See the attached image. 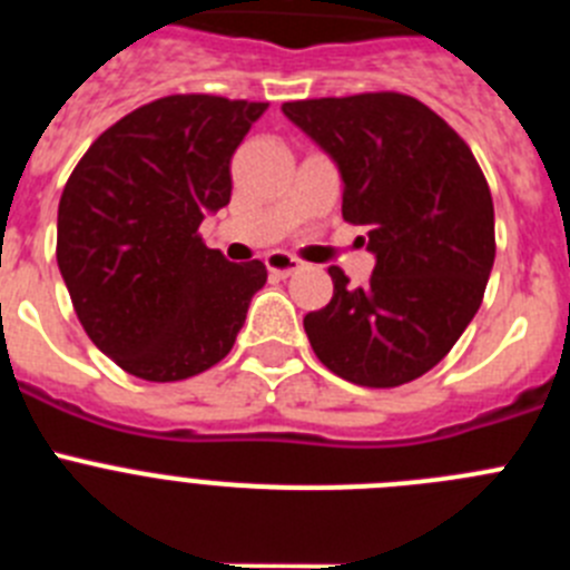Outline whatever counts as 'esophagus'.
I'll use <instances>...</instances> for the list:
<instances>
[{"label": "esophagus", "mask_w": 570, "mask_h": 570, "mask_svg": "<svg viewBox=\"0 0 570 570\" xmlns=\"http://www.w3.org/2000/svg\"><path fill=\"white\" fill-rule=\"evenodd\" d=\"M265 265H268L271 274L276 276H291L294 271L302 268V262L296 259V256L285 254V250H271V254L265 256Z\"/></svg>", "instance_id": "34e87169"}]
</instances>
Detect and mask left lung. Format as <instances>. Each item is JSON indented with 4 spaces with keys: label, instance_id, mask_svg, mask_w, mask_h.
<instances>
[{
    "label": "left lung",
    "instance_id": "8db88e82",
    "mask_svg": "<svg viewBox=\"0 0 570 570\" xmlns=\"http://www.w3.org/2000/svg\"><path fill=\"white\" fill-rule=\"evenodd\" d=\"M282 114L340 168L342 216L376 256L354 288L305 316L314 354L342 380L396 387L428 374L480 311L493 268V203L482 168L420 99L380 90L285 102Z\"/></svg>",
    "mask_w": 570,
    "mask_h": 570
}]
</instances>
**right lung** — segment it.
<instances>
[{
    "label": "right lung",
    "instance_id": "obj_1",
    "mask_svg": "<svg viewBox=\"0 0 570 570\" xmlns=\"http://www.w3.org/2000/svg\"><path fill=\"white\" fill-rule=\"evenodd\" d=\"M268 102L176 94L110 125L59 199L57 262L90 342L148 382L230 354L268 271L199 236L230 203V156Z\"/></svg>",
    "mask_w": 570,
    "mask_h": 570
}]
</instances>
